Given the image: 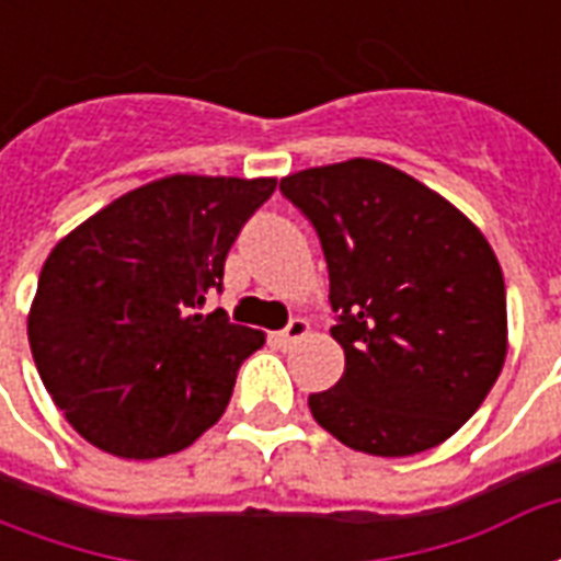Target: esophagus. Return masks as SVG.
<instances>
[{"label":"esophagus","mask_w":561,"mask_h":561,"mask_svg":"<svg viewBox=\"0 0 561 561\" xmlns=\"http://www.w3.org/2000/svg\"><path fill=\"white\" fill-rule=\"evenodd\" d=\"M306 333H309V324H306L304 318H291V321H288V328L276 333V342L288 348V345H294V342L304 340Z\"/></svg>","instance_id":"obj_1"}]
</instances>
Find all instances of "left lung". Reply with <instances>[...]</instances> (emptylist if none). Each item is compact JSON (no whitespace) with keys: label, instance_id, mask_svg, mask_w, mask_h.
I'll return each mask as SVG.
<instances>
[{"label":"left lung","instance_id":"1","mask_svg":"<svg viewBox=\"0 0 561 561\" xmlns=\"http://www.w3.org/2000/svg\"><path fill=\"white\" fill-rule=\"evenodd\" d=\"M330 273L345 373L309 397L342 445L412 457L457 433L502 373L505 279L483 233L409 173L373 159L291 173Z\"/></svg>","mask_w":561,"mask_h":561}]
</instances>
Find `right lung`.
<instances>
[{"instance_id": "1", "label": "right lung", "mask_w": 561, "mask_h": 561, "mask_svg": "<svg viewBox=\"0 0 561 561\" xmlns=\"http://www.w3.org/2000/svg\"><path fill=\"white\" fill-rule=\"evenodd\" d=\"M276 180L176 173L116 197L59 240L38 276L30 348L44 388L114 457L176 454L228 409L264 333L201 306Z\"/></svg>"}]
</instances>
